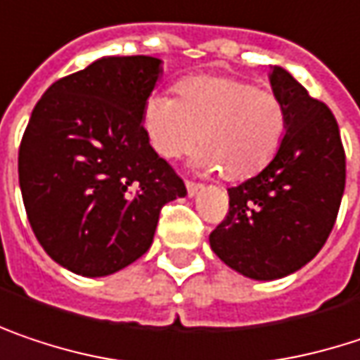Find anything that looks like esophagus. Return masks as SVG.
I'll list each match as a JSON object with an SVG mask.
<instances>
[{
  "instance_id": "34e87169",
  "label": "esophagus",
  "mask_w": 360,
  "mask_h": 360,
  "mask_svg": "<svg viewBox=\"0 0 360 360\" xmlns=\"http://www.w3.org/2000/svg\"><path fill=\"white\" fill-rule=\"evenodd\" d=\"M185 187H187V195H189V198H195V195L202 191V185H200V183H193V181H187Z\"/></svg>"
}]
</instances>
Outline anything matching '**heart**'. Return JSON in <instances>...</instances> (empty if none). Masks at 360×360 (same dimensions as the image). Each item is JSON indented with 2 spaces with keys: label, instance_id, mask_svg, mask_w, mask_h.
<instances>
[{
  "label": "heart",
  "instance_id": "1",
  "mask_svg": "<svg viewBox=\"0 0 360 360\" xmlns=\"http://www.w3.org/2000/svg\"><path fill=\"white\" fill-rule=\"evenodd\" d=\"M142 123L162 158L187 152L200 131L193 167L239 181L257 175L276 156L286 134V109L274 92L247 80L193 76L177 84V98L150 96Z\"/></svg>",
  "mask_w": 360,
  "mask_h": 360
}]
</instances>
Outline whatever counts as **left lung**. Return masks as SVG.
Returning a JSON list of instances; mask_svg holds the SVG:
<instances>
[{
    "label": "left lung",
    "instance_id": "obj_1",
    "mask_svg": "<svg viewBox=\"0 0 360 360\" xmlns=\"http://www.w3.org/2000/svg\"><path fill=\"white\" fill-rule=\"evenodd\" d=\"M284 103L286 134L272 162L229 189V214L210 235L235 272L276 280L301 270L330 237L346 183L340 129L332 111L284 68H270Z\"/></svg>",
    "mask_w": 360,
    "mask_h": 360
}]
</instances>
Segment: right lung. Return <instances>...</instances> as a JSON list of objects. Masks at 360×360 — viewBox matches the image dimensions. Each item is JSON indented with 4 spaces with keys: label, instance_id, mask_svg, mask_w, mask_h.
I'll return each mask as SVG.
<instances>
[{
    "label": "right lung",
    "instance_id": "right-lung-1",
    "mask_svg": "<svg viewBox=\"0 0 360 360\" xmlns=\"http://www.w3.org/2000/svg\"><path fill=\"white\" fill-rule=\"evenodd\" d=\"M162 74L148 55L101 57L51 84L18 154L28 222L51 259L109 276L146 253L160 208L187 193L142 115Z\"/></svg>",
    "mask_w": 360,
    "mask_h": 360
}]
</instances>
